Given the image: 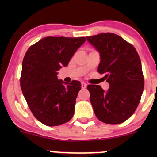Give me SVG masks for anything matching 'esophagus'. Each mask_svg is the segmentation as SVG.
<instances>
[{
	"label": "esophagus",
	"instance_id": "1",
	"mask_svg": "<svg viewBox=\"0 0 157 157\" xmlns=\"http://www.w3.org/2000/svg\"><path fill=\"white\" fill-rule=\"evenodd\" d=\"M86 86H87V84H86V83H84V82H82V83H81V87L83 89H85V88H86Z\"/></svg>",
	"mask_w": 157,
	"mask_h": 157
}]
</instances>
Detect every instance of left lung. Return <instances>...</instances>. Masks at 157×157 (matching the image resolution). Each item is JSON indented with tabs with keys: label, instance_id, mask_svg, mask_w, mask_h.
I'll return each mask as SVG.
<instances>
[{
	"label": "left lung",
	"instance_id": "left-lung-1",
	"mask_svg": "<svg viewBox=\"0 0 157 157\" xmlns=\"http://www.w3.org/2000/svg\"><path fill=\"white\" fill-rule=\"evenodd\" d=\"M86 39L100 55L97 71L104 74L108 90L88 85L90 102L99 121L124 122L138 106L144 86L141 61L134 47L114 33H100Z\"/></svg>",
	"mask_w": 157,
	"mask_h": 157
}]
</instances>
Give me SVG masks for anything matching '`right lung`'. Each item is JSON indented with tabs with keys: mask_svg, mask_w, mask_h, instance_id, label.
I'll list each match as a JSON object with an SVG mask.
<instances>
[{
	"mask_svg": "<svg viewBox=\"0 0 157 157\" xmlns=\"http://www.w3.org/2000/svg\"><path fill=\"white\" fill-rule=\"evenodd\" d=\"M85 42L84 37L48 36L29 47L25 55L20 86L33 115L45 125H61L74 115L81 83H67L57 75Z\"/></svg>",
	"mask_w": 157,
	"mask_h": 157,
	"instance_id": "obj_1",
	"label": "right lung"
}]
</instances>
